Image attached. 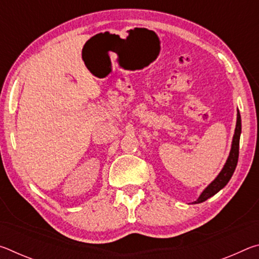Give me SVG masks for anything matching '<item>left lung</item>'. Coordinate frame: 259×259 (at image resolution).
<instances>
[{
	"mask_svg": "<svg viewBox=\"0 0 259 259\" xmlns=\"http://www.w3.org/2000/svg\"><path fill=\"white\" fill-rule=\"evenodd\" d=\"M240 135H241V116L238 111V120H236V126H235V133L233 137V143H232V148L230 152V156L227 159L224 168L218 175L217 178L210 184V185L205 188L202 192V194L200 195V198L195 201L194 203H201L209 199L210 196L216 194L218 191H221L223 187H224L233 175L234 170L236 168V164H238V159H239V144H240Z\"/></svg>",
	"mask_w": 259,
	"mask_h": 259,
	"instance_id": "8db88e82",
	"label": "left lung"
}]
</instances>
